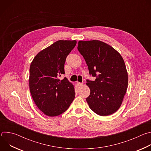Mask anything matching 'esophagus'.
I'll return each instance as SVG.
<instances>
[{
  "label": "esophagus",
  "mask_w": 151,
  "mask_h": 151,
  "mask_svg": "<svg viewBox=\"0 0 151 151\" xmlns=\"http://www.w3.org/2000/svg\"><path fill=\"white\" fill-rule=\"evenodd\" d=\"M83 83H80V82H78L77 83V85H78V87H82V86L83 85Z\"/></svg>",
  "instance_id": "esophagus-1"
}]
</instances>
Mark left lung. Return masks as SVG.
I'll return each instance as SVG.
<instances>
[{
    "label": "left lung",
    "instance_id": "obj_1",
    "mask_svg": "<svg viewBox=\"0 0 151 151\" xmlns=\"http://www.w3.org/2000/svg\"><path fill=\"white\" fill-rule=\"evenodd\" d=\"M78 50L95 81L87 80L90 94L86 99L90 108L100 116H108L120 107L128 87V73L121 54L98 40H79Z\"/></svg>",
    "mask_w": 151,
    "mask_h": 151
}]
</instances>
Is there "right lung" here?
I'll return each mask as SVG.
<instances>
[{
    "mask_svg": "<svg viewBox=\"0 0 151 151\" xmlns=\"http://www.w3.org/2000/svg\"><path fill=\"white\" fill-rule=\"evenodd\" d=\"M76 40H59L40 51L30 66L29 88L33 100L45 115L56 116L68 110L75 97L73 85L64 74L66 58Z\"/></svg>",
    "mask_w": 151,
    "mask_h": 151,
    "instance_id": "1",
    "label": "right lung"
}]
</instances>
